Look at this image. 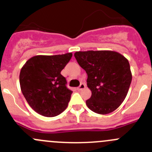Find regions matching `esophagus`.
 Here are the masks:
<instances>
[{
	"mask_svg": "<svg viewBox=\"0 0 152 152\" xmlns=\"http://www.w3.org/2000/svg\"><path fill=\"white\" fill-rule=\"evenodd\" d=\"M85 88V84H81L79 87H77V90H82L83 89Z\"/></svg>",
	"mask_w": 152,
	"mask_h": 152,
	"instance_id": "obj_1",
	"label": "esophagus"
}]
</instances>
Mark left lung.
<instances>
[{
  "instance_id": "obj_1",
  "label": "left lung",
  "mask_w": 152,
  "mask_h": 152,
  "mask_svg": "<svg viewBox=\"0 0 152 152\" xmlns=\"http://www.w3.org/2000/svg\"><path fill=\"white\" fill-rule=\"evenodd\" d=\"M74 56L87 74L92 92L86 101L88 108L101 115L115 111L123 103L132 82L128 59L113 50L76 51Z\"/></svg>"
}]
</instances>
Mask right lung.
<instances>
[{
    "label": "right lung",
    "mask_w": 152,
    "mask_h": 152,
    "mask_svg": "<svg viewBox=\"0 0 152 152\" xmlns=\"http://www.w3.org/2000/svg\"><path fill=\"white\" fill-rule=\"evenodd\" d=\"M72 56V53L37 55L21 68V91L29 106L38 114L54 117L67 108L72 91L67 88L66 79L61 71Z\"/></svg>",
    "instance_id": "obj_1"
}]
</instances>
